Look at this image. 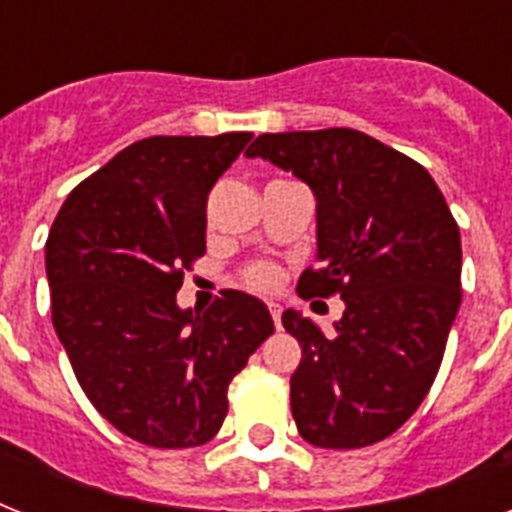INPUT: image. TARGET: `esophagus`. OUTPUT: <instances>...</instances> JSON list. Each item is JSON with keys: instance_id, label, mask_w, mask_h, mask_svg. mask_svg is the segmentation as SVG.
I'll use <instances>...</instances> for the list:
<instances>
[{"instance_id": "esophagus-1", "label": "esophagus", "mask_w": 512, "mask_h": 512, "mask_svg": "<svg viewBox=\"0 0 512 512\" xmlns=\"http://www.w3.org/2000/svg\"><path fill=\"white\" fill-rule=\"evenodd\" d=\"M268 308H271V319L273 324H276V329H281V308L276 303H271Z\"/></svg>"}]
</instances>
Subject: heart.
Wrapping results in <instances>:
<instances>
[{"instance_id": "obj_1", "label": "heart", "mask_w": 512, "mask_h": 512, "mask_svg": "<svg viewBox=\"0 0 512 512\" xmlns=\"http://www.w3.org/2000/svg\"><path fill=\"white\" fill-rule=\"evenodd\" d=\"M241 281L255 292H273L281 284V268L276 263H268V260H257L241 271Z\"/></svg>"}]
</instances>
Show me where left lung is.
I'll return each mask as SVG.
<instances>
[{
	"instance_id": "obj_1",
	"label": "left lung",
	"mask_w": 512,
	"mask_h": 512,
	"mask_svg": "<svg viewBox=\"0 0 512 512\" xmlns=\"http://www.w3.org/2000/svg\"><path fill=\"white\" fill-rule=\"evenodd\" d=\"M263 156L311 185L319 268L300 297L345 300L335 335L284 311L303 348L289 380L300 436L321 449L372 446L428 396L462 303V244L441 188L396 148L348 127L265 132Z\"/></svg>"
}]
</instances>
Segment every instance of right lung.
<instances>
[{
  "instance_id": "1",
  "label": "right lung",
  "mask_w": 512,
  "mask_h": 512,
  "mask_svg": "<svg viewBox=\"0 0 512 512\" xmlns=\"http://www.w3.org/2000/svg\"><path fill=\"white\" fill-rule=\"evenodd\" d=\"M252 138L156 135L76 185L44 244L52 327L92 406L124 436L188 449L217 436L228 385L273 319L228 289L207 311L175 303L207 252V199Z\"/></svg>"
}]
</instances>
